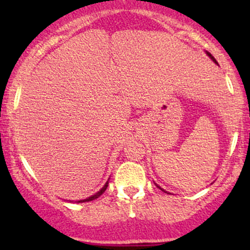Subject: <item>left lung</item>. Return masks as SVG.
<instances>
[{
	"instance_id": "1",
	"label": "left lung",
	"mask_w": 250,
	"mask_h": 250,
	"mask_svg": "<svg viewBox=\"0 0 250 250\" xmlns=\"http://www.w3.org/2000/svg\"><path fill=\"white\" fill-rule=\"evenodd\" d=\"M207 54H208V55H209V58H210V59H211V60H213V62H215V64H218V62H216V60H215V59H214V57H213V55H211V54H210V53H208V52H207ZM158 188H160V186H158Z\"/></svg>"
}]
</instances>
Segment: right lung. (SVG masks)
Returning a JSON list of instances; mask_svg holds the SVG:
<instances>
[{"mask_svg": "<svg viewBox=\"0 0 250 250\" xmlns=\"http://www.w3.org/2000/svg\"><path fill=\"white\" fill-rule=\"evenodd\" d=\"M107 184H109V183H106V184H105V185H104V188H103L102 190L99 191V192H97V193H95V195L90 196V197L85 198V200H83V201H78V202H89V201H93V200H95V198L100 197V196H102L103 193H104V191L106 190V188H107Z\"/></svg>", "mask_w": 250, "mask_h": 250, "instance_id": "1", "label": "right lung"}]
</instances>
